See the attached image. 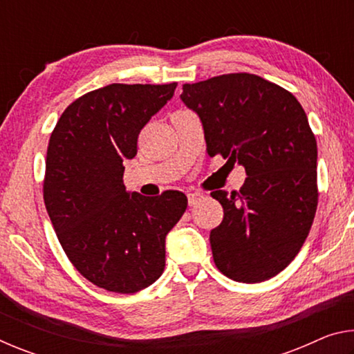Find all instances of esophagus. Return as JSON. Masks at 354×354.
Masks as SVG:
<instances>
[{
	"label": "esophagus",
	"instance_id": "1",
	"mask_svg": "<svg viewBox=\"0 0 354 354\" xmlns=\"http://www.w3.org/2000/svg\"><path fill=\"white\" fill-rule=\"evenodd\" d=\"M203 198H205V196H203V194H198V192H195V194H187L189 206H196Z\"/></svg>",
	"mask_w": 354,
	"mask_h": 354
}]
</instances>
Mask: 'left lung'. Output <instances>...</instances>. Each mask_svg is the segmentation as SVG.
<instances>
[{
  "label": "left lung",
  "instance_id": "left-lung-1",
  "mask_svg": "<svg viewBox=\"0 0 354 354\" xmlns=\"http://www.w3.org/2000/svg\"><path fill=\"white\" fill-rule=\"evenodd\" d=\"M181 100L198 113L207 154L247 171L239 192L211 194L223 206L209 236L215 266L239 283L273 278L301 250L319 201L306 112L289 91L250 73L184 84Z\"/></svg>",
  "mask_w": 354,
  "mask_h": 354
}]
</instances>
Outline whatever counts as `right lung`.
Segmentation results:
<instances>
[{
  "label": "right lung",
  "instance_id": "right-lung-1",
  "mask_svg": "<svg viewBox=\"0 0 354 354\" xmlns=\"http://www.w3.org/2000/svg\"><path fill=\"white\" fill-rule=\"evenodd\" d=\"M178 84H111L75 100L48 143L44 200L65 254L92 284L136 293L165 267V237L183 217L187 196L156 198L127 192L123 162L137 137Z\"/></svg>",
  "mask_w": 354,
  "mask_h": 354
}]
</instances>
